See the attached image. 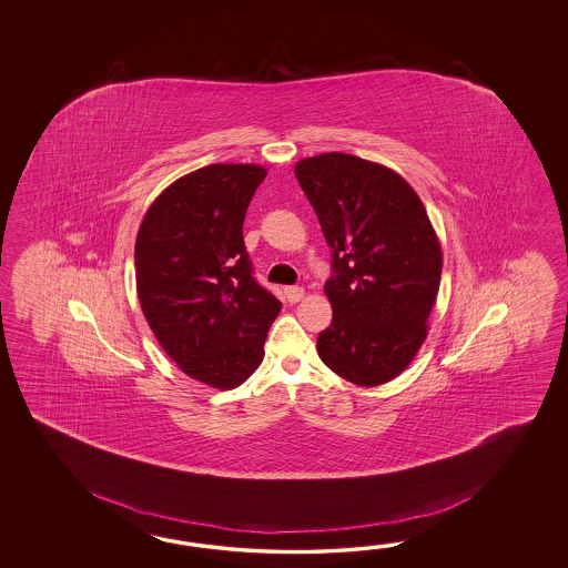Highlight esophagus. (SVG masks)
Listing matches in <instances>:
<instances>
[{"instance_id":"esophagus-1","label":"esophagus","mask_w":568,"mask_h":568,"mask_svg":"<svg viewBox=\"0 0 568 568\" xmlns=\"http://www.w3.org/2000/svg\"><path fill=\"white\" fill-rule=\"evenodd\" d=\"M284 294H286V298H288V302H301L302 296H304V288H301V286H288V288H284Z\"/></svg>"}]
</instances>
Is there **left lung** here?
I'll return each instance as SVG.
<instances>
[{"label":"left lung","mask_w":568,"mask_h":568,"mask_svg":"<svg viewBox=\"0 0 568 568\" xmlns=\"http://www.w3.org/2000/svg\"><path fill=\"white\" fill-rule=\"evenodd\" d=\"M294 172L333 250V321L316 338L318 357L351 384H386L420 349L438 294L430 219L408 182L363 158L328 152Z\"/></svg>","instance_id":"left-lung-1"}]
</instances>
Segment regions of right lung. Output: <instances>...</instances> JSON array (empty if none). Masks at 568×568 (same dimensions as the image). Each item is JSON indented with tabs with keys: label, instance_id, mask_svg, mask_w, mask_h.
<instances>
[{
	"label": "right lung",
	"instance_id": "1",
	"mask_svg": "<svg viewBox=\"0 0 568 568\" xmlns=\"http://www.w3.org/2000/svg\"><path fill=\"white\" fill-rule=\"evenodd\" d=\"M266 169L211 164L172 182L135 240L145 321L182 372L209 386H240L264 359L278 298L254 278L243 221Z\"/></svg>",
	"mask_w": 568,
	"mask_h": 568
}]
</instances>
